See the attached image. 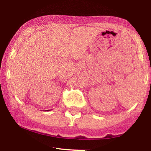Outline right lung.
<instances>
[{
  "mask_svg": "<svg viewBox=\"0 0 151 151\" xmlns=\"http://www.w3.org/2000/svg\"><path fill=\"white\" fill-rule=\"evenodd\" d=\"M49 111V110H47V111Z\"/></svg>",
  "mask_w": 151,
  "mask_h": 151,
  "instance_id": "add662e5",
  "label": "right lung"
}]
</instances>
